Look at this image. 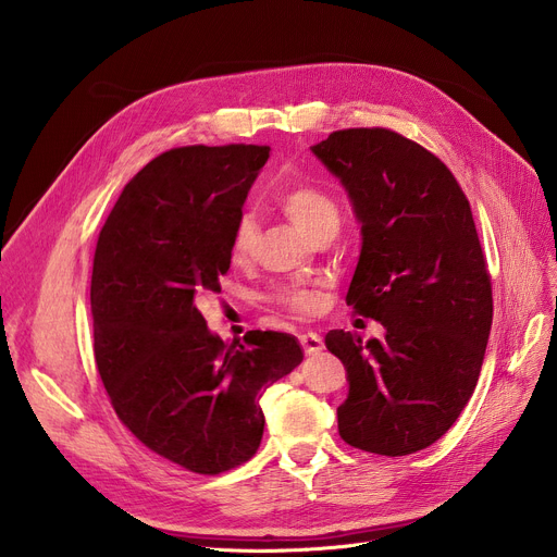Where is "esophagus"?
<instances>
[{
    "instance_id": "obj_1",
    "label": "esophagus",
    "mask_w": 557,
    "mask_h": 557,
    "mask_svg": "<svg viewBox=\"0 0 557 557\" xmlns=\"http://www.w3.org/2000/svg\"><path fill=\"white\" fill-rule=\"evenodd\" d=\"M300 345H302L307 357L320 355V352H323V347H325L323 338H320L318 334H302V336H300Z\"/></svg>"
}]
</instances>
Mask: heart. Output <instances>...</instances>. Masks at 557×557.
<instances>
[{"label":"heart","mask_w":557,"mask_h":557,"mask_svg":"<svg viewBox=\"0 0 557 557\" xmlns=\"http://www.w3.org/2000/svg\"><path fill=\"white\" fill-rule=\"evenodd\" d=\"M277 208L282 214L294 223L305 237L311 242L315 234L332 230H338L341 212L336 200L313 183H294L288 185L277 196ZM257 244V223L250 214H244L237 225H234L232 239H230V259L232 263H246L255 250ZM273 300L288 309L290 313L309 315L318 309V296L315 290L305 286H286L280 288L273 296Z\"/></svg>","instance_id":"b5f03b06"}]
</instances>
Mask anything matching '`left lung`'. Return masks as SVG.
Returning <instances> with one entry per match:
<instances>
[{"instance_id": "obj_1", "label": "left lung", "mask_w": 557, "mask_h": 557, "mask_svg": "<svg viewBox=\"0 0 557 557\" xmlns=\"http://www.w3.org/2000/svg\"><path fill=\"white\" fill-rule=\"evenodd\" d=\"M311 151L361 223L345 302L386 330L368 343L343 330L325 336L349 384L338 433L370 454H416L470 401L492 327L470 200L441 158L388 128L336 131Z\"/></svg>"}]
</instances>
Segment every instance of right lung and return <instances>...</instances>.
<instances>
[{
    "instance_id": "add662e5",
    "label": "right lung",
    "mask_w": 557,
    "mask_h": 557,
    "mask_svg": "<svg viewBox=\"0 0 557 557\" xmlns=\"http://www.w3.org/2000/svg\"><path fill=\"white\" fill-rule=\"evenodd\" d=\"M269 146H183L146 164L106 219L92 267L95 359L116 418L196 474L250 460L261 393L302 361L296 336L223 343L196 300L219 294L230 239Z\"/></svg>"
}]
</instances>
